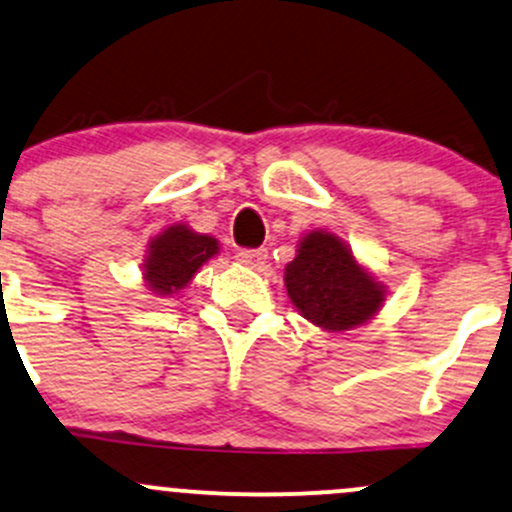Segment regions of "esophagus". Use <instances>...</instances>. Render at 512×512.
<instances>
[{"instance_id": "obj_1", "label": "esophagus", "mask_w": 512, "mask_h": 512, "mask_svg": "<svg viewBox=\"0 0 512 512\" xmlns=\"http://www.w3.org/2000/svg\"><path fill=\"white\" fill-rule=\"evenodd\" d=\"M235 257H238L240 265L260 269L267 262V250L265 247H257V250H240Z\"/></svg>"}]
</instances>
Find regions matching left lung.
I'll use <instances>...</instances> for the list:
<instances>
[{"mask_svg":"<svg viewBox=\"0 0 512 512\" xmlns=\"http://www.w3.org/2000/svg\"><path fill=\"white\" fill-rule=\"evenodd\" d=\"M284 282L303 318L325 330L367 323L384 301L381 284L357 265L342 240L325 230H313L301 240L299 255L286 265Z\"/></svg>","mask_w":512,"mask_h":512,"instance_id":"1","label":"left lung"}]
</instances>
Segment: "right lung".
Returning a JSON list of instances; mask_svg holds the SVG:
<instances>
[{
    "label": "right lung",
    "mask_w": 512,
    "mask_h": 512,
    "mask_svg": "<svg viewBox=\"0 0 512 512\" xmlns=\"http://www.w3.org/2000/svg\"><path fill=\"white\" fill-rule=\"evenodd\" d=\"M218 252L216 238L199 235L187 226H172L150 243L145 257V282L155 294L167 296L184 289L199 267Z\"/></svg>",
    "instance_id": "1"
}]
</instances>
